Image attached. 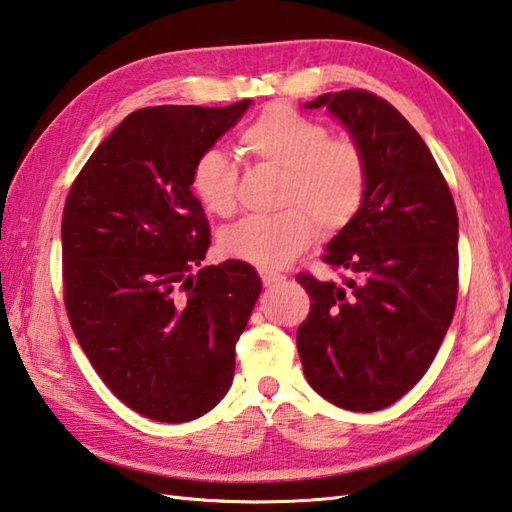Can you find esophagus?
<instances>
[{"label":"esophagus","instance_id":"esophagus-1","mask_svg":"<svg viewBox=\"0 0 512 512\" xmlns=\"http://www.w3.org/2000/svg\"><path fill=\"white\" fill-rule=\"evenodd\" d=\"M286 277L284 275H279V273H268V270H264L262 273V281H264V286L266 288H270V286H279L281 281H284Z\"/></svg>","mask_w":512,"mask_h":512}]
</instances>
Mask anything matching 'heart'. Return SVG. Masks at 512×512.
<instances>
[{"label":"heart","mask_w":512,"mask_h":512,"mask_svg":"<svg viewBox=\"0 0 512 512\" xmlns=\"http://www.w3.org/2000/svg\"><path fill=\"white\" fill-rule=\"evenodd\" d=\"M239 145L259 165L284 171L279 206L270 217L250 215L220 235L226 257L250 266L284 268L317 237V224L336 233L361 211L367 193V160L354 140L330 138L328 129L288 105H270L242 134ZM191 189L213 215L226 217L237 204L233 156L209 147L195 158Z\"/></svg>","instance_id":"b5f03b06"}]
</instances>
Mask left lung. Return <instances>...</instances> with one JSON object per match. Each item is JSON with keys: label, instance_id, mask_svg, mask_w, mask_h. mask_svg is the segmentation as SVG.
Here are the masks:
<instances>
[{"label": "left lung", "instance_id": "8db88e82", "mask_svg": "<svg viewBox=\"0 0 512 512\" xmlns=\"http://www.w3.org/2000/svg\"><path fill=\"white\" fill-rule=\"evenodd\" d=\"M325 107L367 160L361 211L325 246L339 281L297 275L310 314L297 350L310 387L332 405L378 411L436 358L458 301V211L429 147L394 105L365 90L328 92Z\"/></svg>", "mask_w": 512, "mask_h": 512}]
</instances>
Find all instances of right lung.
Here are the masks:
<instances>
[{
    "label": "right lung",
    "instance_id": "add662e5",
    "mask_svg": "<svg viewBox=\"0 0 512 512\" xmlns=\"http://www.w3.org/2000/svg\"><path fill=\"white\" fill-rule=\"evenodd\" d=\"M158 105L129 114L85 162L61 222L63 297L96 374L156 422L204 416L231 389L235 343L262 279L204 266L211 228L193 162L250 107Z\"/></svg>",
    "mask_w": 512,
    "mask_h": 512
}]
</instances>
